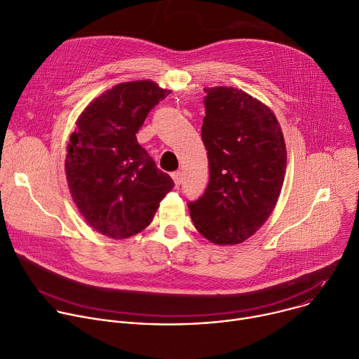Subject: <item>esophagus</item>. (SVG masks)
<instances>
[{
    "label": "esophagus",
    "instance_id": "esophagus-1",
    "mask_svg": "<svg viewBox=\"0 0 359 359\" xmlns=\"http://www.w3.org/2000/svg\"><path fill=\"white\" fill-rule=\"evenodd\" d=\"M171 177H172V180H174L175 185H177V187H180V185H181V182H182V172H181V171H175V172H172V174H171Z\"/></svg>",
    "mask_w": 359,
    "mask_h": 359
}]
</instances>
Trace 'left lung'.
<instances>
[{
    "label": "left lung",
    "mask_w": 359,
    "mask_h": 359,
    "mask_svg": "<svg viewBox=\"0 0 359 359\" xmlns=\"http://www.w3.org/2000/svg\"><path fill=\"white\" fill-rule=\"evenodd\" d=\"M204 91L201 137L210 182L188 210L207 240L233 245L244 243L271 215L285 177L287 149L266 105L232 87Z\"/></svg>",
    "instance_id": "1"
}]
</instances>
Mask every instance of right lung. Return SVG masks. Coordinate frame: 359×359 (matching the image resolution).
Segmentation results:
<instances>
[{"label":"right lung","mask_w":359,"mask_h":359,"mask_svg":"<svg viewBox=\"0 0 359 359\" xmlns=\"http://www.w3.org/2000/svg\"><path fill=\"white\" fill-rule=\"evenodd\" d=\"M171 91L152 81L123 83L79 115L65 159L74 203L98 232L123 240L147 228L172 178L137 141L148 112Z\"/></svg>","instance_id":"add662e5"}]
</instances>
